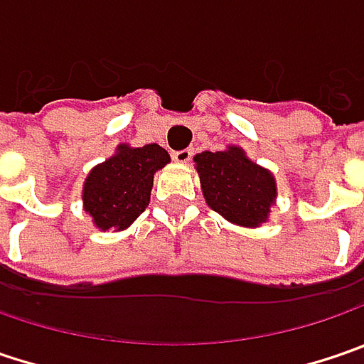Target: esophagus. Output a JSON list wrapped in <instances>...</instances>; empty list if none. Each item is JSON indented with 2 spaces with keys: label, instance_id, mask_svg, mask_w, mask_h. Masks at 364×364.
Segmentation results:
<instances>
[{
  "label": "esophagus",
  "instance_id": "34e87169",
  "mask_svg": "<svg viewBox=\"0 0 364 364\" xmlns=\"http://www.w3.org/2000/svg\"><path fill=\"white\" fill-rule=\"evenodd\" d=\"M171 157H173V161H178V164H188V161L193 159V149L173 151V153H171Z\"/></svg>",
  "mask_w": 364,
  "mask_h": 364
}]
</instances>
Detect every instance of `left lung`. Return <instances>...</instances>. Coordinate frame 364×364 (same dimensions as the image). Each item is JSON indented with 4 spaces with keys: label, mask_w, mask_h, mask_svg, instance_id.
Wrapping results in <instances>:
<instances>
[{
    "label": "left lung",
    "mask_w": 364,
    "mask_h": 364,
    "mask_svg": "<svg viewBox=\"0 0 364 364\" xmlns=\"http://www.w3.org/2000/svg\"><path fill=\"white\" fill-rule=\"evenodd\" d=\"M200 191L207 205L221 218L257 228L269 218L277 186L269 169L250 161L240 146L225 151H203L195 155Z\"/></svg>",
    "instance_id": "left-lung-1"
}]
</instances>
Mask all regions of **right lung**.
<instances>
[{
  "mask_svg": "<svg viewBox=\"0 0 364 364\" xmlns=\"http://www.w3.org/2000/svg\"><path fill=\"white\" fill-rule=\"evenodd\" d=\"M168 164V151L159 144H119L85 180L82 203L92 223L103 232L126 230L146 209L155 171Z\"/></svg>",
  "mask_w": 364,
  "mask_h": 364,
  "instance_id": "right-lung-1",
  "label": "right lung"
}]
</instances>
